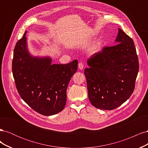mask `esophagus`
<instances>
[{
  "instance_id": "1",
  "label": "esophagus",
  "mask_w": 148,
  "mask_h": 148,
  "mask_svg": "<svg viewBox=\"0 0 148 148\" xmlns=\"http://www.w3.org/2000/svg\"><path fill=\"white\" fill-rule=\"evenodd\" d=\"M78 68L80 70H82L84 68V64L83 62H79V63L78 64Z\"/></svg>"
}]
</instances>
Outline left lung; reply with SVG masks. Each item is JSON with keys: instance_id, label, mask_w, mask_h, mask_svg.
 <instances>
[{"instance_id": "obj_1", "label": "left lung", "mask_w": 148, "mask_h": 148, "mask_svg": "<svg viewBox=\"0 0 148 148\" xmlns=\"http://www.w3.org/2000/svg\"><path fill=\"white\" fill-rule=\"evenodd\" d=\"M117 44L105 46L88 59L84 70L88 97L97 109L112 110L134 91L139 61L133 39L119 28Z\"/></svg>"}]
</instances>
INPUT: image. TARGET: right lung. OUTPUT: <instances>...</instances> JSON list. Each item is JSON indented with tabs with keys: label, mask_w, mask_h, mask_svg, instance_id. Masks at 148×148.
Returning a JSON list of instances; mask_svg holds the SVG:
<instances>
[{
	"label": "right lung",
	"mask_w": 148,
	"mask_h": 148,
	"mask_svg": "<svg viewBox=\"0 0 148 148\" xmlns=\"http://www.w3.org/2000/svg\"><path fill=\"white\" fill-rule=\"evenodd\" d=\"M26 32L13 51L12 73L21 99L38 113L49 116L60 112L66 101V89L78 69V60L52 64L50 58L31 56L26 47Z\"/></svg>",
	"instance_id": "add662e5"
}]
</instances>
